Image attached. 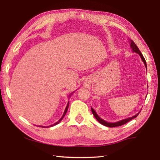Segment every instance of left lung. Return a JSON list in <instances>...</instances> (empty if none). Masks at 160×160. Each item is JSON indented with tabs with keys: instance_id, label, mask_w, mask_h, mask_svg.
<instances>
[{
	"instance_id": "left-lung-1",
	"label": "left lung",
	"mask_w": 160,
	"mask_h": 160,
	"mask_svg": "<svg viewBox=\"0 0 160 160\" xmlns=\"http://www.w3.org/2000/svg\"><path fill=\"white\" fill-rule=\"evenodd\" d=\"M129 43H130V47L131 48V49H132L133 52H136L138 53V54H139V55L140 56V58L142 59V60L145 66H146L147 68V63H146V61H145V59L144 58V56L142 55V52H140V51L139 50V48H138V47L136 46V44L134 43V42H133V40H130L129 41ZM91 109H92V113H93V115L94 116V117L96 118V119H97L98 121L100 122L101 124H102V125H105L106 127H118V126H121L122 125H125V124H126L127 122H129L130 120H131L132 119L136 118V117L138 116V114H139V113H137V114H136L135 116H132V117H130V118H126V119H124V120H120V121L118 122H108L107 121H105V120H102V118H101L100 117H99L97 113H96V112L94 110V109L91 108Z\"/></svg>"
}]
</instances>
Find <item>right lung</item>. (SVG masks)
Segmentation results:
<instances>
[{"label":"right lung","instance_id":"right-lung-1","mask_svg":"<svg viewBox=\"0 0 160 160\" xmlns=\"http://www.w3.org/2000/svg\"><path fill=\"white\" fill-rule=\"evenodd\" d=\"M72 93H73V92H72ZM70 94V95H69V97H70V96H71V94ZM68 105H69V101L68 102V105H67V106H66V109H65V111H64V112H63V116H62V118H60L59 120H58V122H55V124H53V125H50V126H48V127H53V126H55V125H58V124H59V122H60V121H61V120L63 118V117H64L65 116V115H66V112H67V111H68ZM41 127H44H44H44V126H41Z\"/></svg>","mask_w":160,"mask_h":160}]
</instances>
